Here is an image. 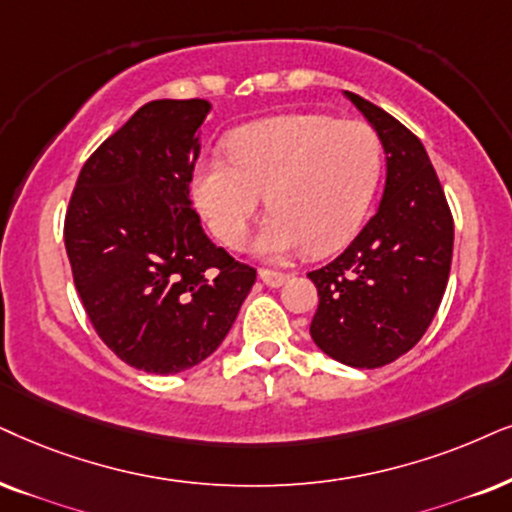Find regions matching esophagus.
I'll list each match as a JSON object with an SVG mask.
<instances>
[{
	"instance_id": "34e87169",
	"label": "esophagus",
	"mask_w": 512,
	"mask_h": 512,
	"mask_svg": "<svg viewBox=\"0 0 512 512\" xmlns=\"http://www.w3.org/2000/svg\"><path fill=\"white\" fill-rule=\"evenodd\" d=\"M260 278L264 283H267L269 288H281L283 283L288 281V274H283V271H274V269H260Z\"/></svg>"
}]
</instances>
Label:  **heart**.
Wrapping results in <instances>:
<instances>
[{"label": "heart", "instance_id": "obj_1", "mask_svg": "<svg viewBox=\"0 0 512 512\" xmlns=\"http://www.w3.org/2000/svg\"><path fill=\"white\" fill-rule=\"evenodd\" d=\"M229 160L203 158L193 200L210 231L236 248L267 196L271 217L255 248L283 260L331 252L357 234L383 170V144L364 120L290 113L252 122L226 144Z\"/></svg>", "mask_w": 512, "mask_h": 512}]
</instances>
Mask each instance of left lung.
<instances>
[{"label": "left lung", "instance_id": "left-lung-1", "mask_svg": "<svg viewBox=\"0 0 512 512\" xmlns=\"http://www.w3.org/2000/svg\"><path fill=\"white\" fill-rule=\"evenodd\" d=\"M385 151L378 212L326 267L309 271L319 293L312 340L352 368L392 364L423 338L451 271L454 219L416 134L390 113L345 92Z\"/></svg>", "mask_w": 512, "mask_h": 512}]
</instances>
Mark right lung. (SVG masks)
<instances>
[{
  "label": "right lung",
  "instance_id": "right-lung-1",
  "mask_svg": "<svg viewBox=\"0 0 512 512\" xmlns=\"http://www.w3.org/2000/svg\"><path fill=\"white\" fill-rule=\"evenodd\" d=\"M212 103L141 106L96 148L66 215V252L89 321L125 364L174 375L234 326L255 269L217 248L191 208L200 125Z\"/></svg>",
  "mask_w": 512,
  "mask_h": 512
}]
</instances>
